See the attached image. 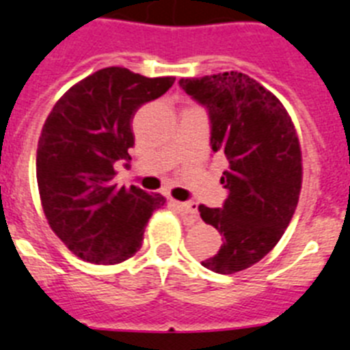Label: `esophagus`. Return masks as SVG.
<instances>
[{
  "instance_id": "esophagus-1",
  "label": "esophagus",
  "mask_w": 350,
  "mask_h": 350,
  "mask_svg": "<svg viewBox=\"0 0 350 350\" xmlns=\"http://www.w3.org/2000/svg\"><path fill=\"white\" fill-rule=\"evenodd\" d=\"M177 207L180 208L184 214H189L195 221L196 217H198V205H196L195 202H177Z\"/></svg>"
}]
</instances>
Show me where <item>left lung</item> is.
I'll list each match as a JSON object with an SVG mask.
<instances>
[{
    "label": "left lung",
    "instance_id": "left-lung-1",
    "mask_svg": "<svg viewBox=\"0 0 350 350\" xmlns=\"http://www.w3.org/2000/svg\"><path fill=\"white\" fill-rule=\"evenodd\" d=\"M178 85L208 111L212 152L228 161L223 207H198L223 235L219 252L202 265L234 274L260 262L294 216L303 182L299 139L283 104L246 74L189 77Z\"/></svg>",
    "mask_w": 350,
    "mask_h": 350
}]
</instances>
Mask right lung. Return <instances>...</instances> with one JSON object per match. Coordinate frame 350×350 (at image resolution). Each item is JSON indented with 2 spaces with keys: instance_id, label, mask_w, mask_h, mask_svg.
<instances>
[{
  "instance_id": "obj_1",
  "label": "right lung",
  "mask_w": 350,
  "mask_h": 350,
  "mask_svg": "<svg viewBox=\"0 0 350 350\" xmlns=\"http://www.w3.org/2000/svg\"><path fill=\"white\" fill-rule=\"evenodd\" d=\"M175 77L100 68L65 92L42 127L37 182L42 208L62 243L81 260L113 265L142 247L152 212L166 198L113 182L129 161L134 113L172 88Z\"/></svg>"
}]
</instances>
